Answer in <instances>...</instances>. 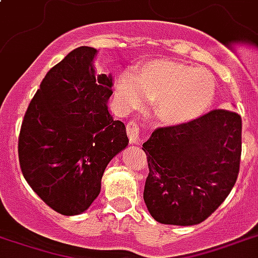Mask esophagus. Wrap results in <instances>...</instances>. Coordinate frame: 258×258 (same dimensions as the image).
Returning a JSON list of instances; mask_svg holds the SVG:
<instances>
[{
	"label": "esophagus",
	"mask_w": 258,
	"mask_h": 258,
	"mask_svg": "<svg viewBox=\"0 0 258 258\" xmlns=\"http://www.w3.org/2000/svg\"><path fill=\"white\" fill-rule=\"evenodd\" d=\"M127 134H128L130 141L133 143L139 142V123L137 120H131L127 123Z\"/></svg>",
	"instance_id": "esophagus-1"
}]
</instances>
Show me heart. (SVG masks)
I'll return each instance as SVG.
<instances>
[{
	"label": "heart",
	"mask_w": 258,
	"mask_h": 258,
	"mask_svg": "<svg viewBox=\"0 0 258 258\" xmlns=\"http://www.w3.org/2000/svg\"><path fill=\"white\" fill-rule=\"evenodd\" d=\"M215 78L206 69L153 59L138 73H121L116 81V97L130 111L155 101L154 115L169 125L185 124L207 111L215 97Z\"/></svg>",
	"instance_id": "1"
}]
</instances>
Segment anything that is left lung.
Segmentation results:
<instances>
[{
	"label": "left lung",
	"instance_id": "1",
	"mask_svg": "<svg viewBox=\"0 0 258 258\" xmlns=\"http://www.w3.org/2000/svg\"><path fill=\"white\" fill-rule=\"evenodd\" d=\"M241 145V116L227 109L155 130L142 147L149 165L143 199L151 216L164 225L206 221L237 181Z\"/></svg>",
	"mask_w": 258,
	"mask_h": 258
}]
</instances>
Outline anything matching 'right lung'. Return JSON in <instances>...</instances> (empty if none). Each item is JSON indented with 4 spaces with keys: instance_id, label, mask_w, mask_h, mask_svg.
I'll return each mask as SVG.
<instances>
[{
    "instance_id": "right-lung-1",
    "label": "right lung",
    "mask_w": 258,
    "mask_h": 258,
    "mask_svg": "<svg viewBox=\"0 0 258 258\" xmlns=\"http://www.w3.org/2000/svg\"><path fill=\"white\" fill-rule=\"evenodd\" d=\"M93 47L69 52L43 78L19 137L23 176L62 215L86 211L109 161L128 146L124 123L108 111L111 74H96Z\"/></svg>"
}]
</instances>
